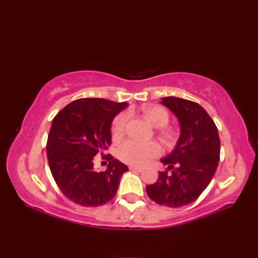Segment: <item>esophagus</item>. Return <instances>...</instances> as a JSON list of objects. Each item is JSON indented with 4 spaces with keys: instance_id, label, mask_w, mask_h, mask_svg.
I'll use <instances>...</instances> for the list:
<instances>
[{
    "instance_id": "1",
    "label": "esophagus",
    "mask_w": 258,
    "mask_h": 258,
    "mask_svg": "<svg viewBox=\"0 0 258 258\" xmlns=\"http://www.w3.org/2000/svg\"><path fill=\"white\" fill-rule=\"evenodd\" d=\"M128 168L131 169V171H136V172H142V171H143V168L138 167V166H134V165H131Z\"/></svg>"
}]
</instances>
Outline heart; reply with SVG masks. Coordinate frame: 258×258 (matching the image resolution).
I'll use <instances>...</instances> for the list:
<instances>
[{"label":"heart","instance_id":"1","mask_svg":"<svg viewBox=\"0 0 258 258\" xmlns=\"http://www.w3.org/2000/svg\"><path fill=\"white\" fill-rule=\"evenodd\" d=\"M142 112L149 122L158 127V135L166 145L171 146L177 141V133L174 128L166 126L169 122V114L166 108L158 105H144ZM127 125V115L120 113L115 116L111 126L112 139L117 141L122 139ZM161 154V146L156 142L142 143L134 140H128L118 147V156L127 164L136 166H144L153 158Z\"/></svg>","mask_w":258,"mask_h":258}]
</instances>
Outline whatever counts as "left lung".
Masks as SVG:
<instances>
[{"label": "left lung", "instance_id": "1", "mask_svg": "<svg viewBox=\"0 0 258 258\" xmlns=\"http://www.w3.org/2000/svg\"><path fill=\"white\" fill-rule=\"evenodd\" d=\"M163 105L176 115L180 136L173 153L161 162L168 165L158 173L146 193L156 204L182 207L199 199L216 172L221 141L214 120L200 104L178 97H164Z\"/></svg>", "mask_w": 258, "mask_h": 258}]
</instances>
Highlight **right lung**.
Returning a JSON list of instances; mask_svg holds the SVG:
<instances>
[{
	"instance_id": "right-lung-1",
	"label": "right lung",
	"mask_w": 258,
	"mask_h": 258,
	"mask_svg": "<svg viewBox=\"0 0 258 258\" xmlns=\"http://www.w3.org/2000/svg\"><path fill=\"white\" fill-rule=\"evenodd\" d=\"M126 103L105 98H80L68 104L53 118L46 155L52 176L64 196L75 204L96 207L115 196L127 166L111 154V124ZM96 155L109 162L108 169H94Z\"/></svg>"
}]
</instances>
